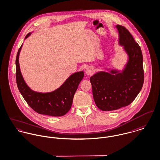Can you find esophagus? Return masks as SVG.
<instances>
[{"label":"esophagus","mask_w":160,"mask_h":160,"mask_svg":"<svg viewBox=\"0 0 160 160\" xmlns=\"http://www.w3.org/2000/svg\"><path fill=\"white\" fill-rule=\"evenodd\" d=\"M85 72H86V74H87V75H91L92 74H93V73L94 72V69L92 68V67H88L86 68V70H85Z\"/></svg>","instance_id":"obj_1"}]
</instances>
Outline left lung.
<instances>
[{"label":"left lung","mask_w":160,"mask_h":160,"mask_svg":"<svg viewBox=\"0 0 160 160\" xmlns=\"http://www.w3.org/2000/svg\"><path fill=\"white\" fill-rule=\"evenodd\" d=\"M116 28L118 44L127 56L123 68H104L108 72H98L90 78L95 102L104 111L117 110L130 104L144 83L143 57L140 46L125 28L120 25Z\"/></svg>","instance_id":"obj_1"}]
</instances>
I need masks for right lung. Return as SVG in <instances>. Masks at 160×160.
<instances>
[{
    "label": "right lung",
    "instance_id": "1",
    "mask_svg": "<svg viewBox=\"0 0 160 160\" xmlns=\"http://www.w3.org/2000/svg\"><path fill=\"white\" fill-rule=\"evenodd\" d=\"M33 32L25 37L28 38ZM22 44L16 58V79L18 89L29 106L40 114L50 116H62L70 109L74 93L84 78L83 71L71 74L57 89L49 92H39L31 89L26 84L21 72L19 57Z\"/></svg>",
    "mask_w": 160,
    "mask_h": 160
}]
</instances>
